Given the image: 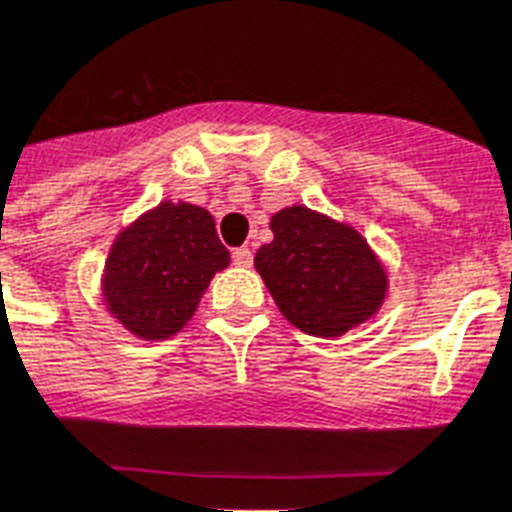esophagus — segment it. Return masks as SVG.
I'll return each instance as SVG.
<instances>
[{
    "instance_id": "1",
    "label": "esophagus",
    "mask_w": 512,
    "mask_h": 512,
    "mask_svg": "<svg viewBox=\"0 0 512 512\" xmlns=\"http://www.w3.org/2000/svg\"><path fill=\"white\" fill-rule=\"evenodd\" d=\"M232 261H235V264L238 266H251L253 264V251L251 248H235V251H232Z\"/></svg>"
}]
</instances>
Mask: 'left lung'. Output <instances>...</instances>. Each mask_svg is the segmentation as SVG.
<instances>
[{
  "label": "left lung",
  "mask_w": 512,
  "mask_h": 512,
  "mask_svg": "<svg viewBox=\"0 0 512 512\" xmlns=\"http://www.w3.org/2000/svg\"><path fill=\"white\" fill-rule=\"evenodd\" d=\"M274 240L256 251V272L287 322L306 335L340 337L377 314L387 272L353 227L306 206L272 217Z\"/></svg>",
  "instance_id": "left-lung-1"
}]
</instances>
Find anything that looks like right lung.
Instances as JSON below:
<instances>
[{"label": "right lung", "mask_w": 512, "mask_h": 512, "mask_svg": "<svg viewBox=\"0 0 512 512\" xmlns=\"http://www.w3.org/2000/svg\"><path fill=\"white\" fill-rule=\"evenodd\" d=\"M230 264L214 217L164 201L117 235L101 293L114 319L141 340H167L190 322L211 277Z\"/></svg>", "instance_id": "right-lung-1"}]
</instances>
